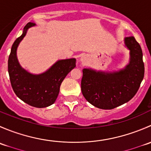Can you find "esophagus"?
Returning a JSON list of instances; mask_svg holds the SVG:
<instances>
[{
	"mask_svg": "<svg viewBox=\"0 0 151 151\" xmlns=\"http://www.w3.org/2000/svg\"><path fill=\"white\" fill-rule=\"evenodd\" d=\"M85 60H86V59H85V57H84V56H83V57H82L81 58H80V60H81L83 63H84V62L85 61Z\"/></svg>",
	"mask_w": 151,
	"mask_h": 151,
	"instance_id": "1",
	"label": "esophagus"
}]
</instances>
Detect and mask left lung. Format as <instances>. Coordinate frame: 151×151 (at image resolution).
<instances>
[{"label":"left lung","instance_id":"1","mask_svg":"<svg viewBox=\"0 0 151 151\" xmlns=\"http://www.w3.org/2000/svg\"><path fill=\"white\" fill-rule=\"evenodd\" d=\"M124 43L130 50L129 63L124 68L112 72L83 70L82 93L96 107L112 109L121 106L132 99L140 86L145 74L141 47L133 36L125 38Z\"/></svg>","mask_w":151,"mask_h":151}]
</instances>
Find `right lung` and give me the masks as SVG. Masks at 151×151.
<instances>
[{
    "mask_svg": "<svg viewBox=\"0 0 151 151\" xmlns=\"http://www.w3.org/2000/svg\"><path fill=\"white\" fill-rule=\"evenodd\" d=\"M34 25L33 22H28L24 27L22 34L14 42L9 57L8 71L11 85L17 96L30 106L43 108L54 104L62 82L76 66V59L58 60L40 74H30L22 68L17 57V50L28 28Z\"/></svg>",
    "mask_w": 151,
    "mask_h": 151,
    "instance_id": "add662e5",
    "label": "right lung"
}]
</instances>
